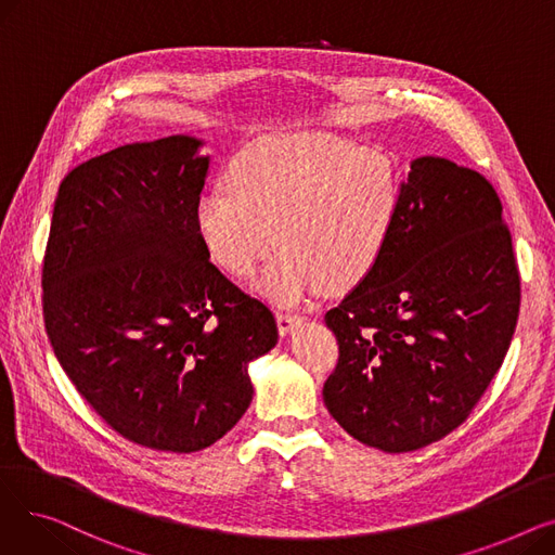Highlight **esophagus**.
Here are the masks:
<instances>
[{
  "instance_id": "esophagus-1",
  "label": "esophagus",
  "mask_w": 555,
  "mask_h": 555,
  "mask_svg": "<svg viewBox=\"0 0 555 555\" xmlns=\"http://www.w3.org/2000/svg\"><path fill=\"white\" fill-rule=\"evenodd\" d=\"M301 322H304L301 314H289V312H279L276 314V324H279L281 335H289Z\"/></svg>"
}]
</instances>
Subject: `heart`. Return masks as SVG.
Instances as JSON below:
<instances>
[{
	"mask_svg": "<svg viewBox=\"0 0 555 555\" xmlns=\"http://www.w3.org/2000/svg\"><path fill=\"white\" fill-rule=\"evenodd\" d=\"M400 197L398 166L383 151L319 132L272 134L233 157L227 189L197 197L195 224L209 254L236 276L249 274L274 238L279 249L254 285L270 301L295 306L373 270Z\"/></svg>",
	"mask_w": 555,
	"mask_h": 555,
	"instance_id": "heart-1",
	"label": "heart"
}]
</instances>
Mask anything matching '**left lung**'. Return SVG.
<instances>
[{
    "instance_id": "obj_1",
    "label": "left lung",
    "mask_w": 555,
    "mask_h": 555,
    "mask_svg": "<svg viewBox=\"0 0 555 555\" xmlns=\"http://www.w3.org/2000/svg\"><path fill=\"white\" fill-rule=\"evenodd\" d=\"M519 314L502 202L473 168L418 157L373 270L326 312L339 360L331 416L364 446L414 452L470 416Z\"/></svg>"
}]
</instances>
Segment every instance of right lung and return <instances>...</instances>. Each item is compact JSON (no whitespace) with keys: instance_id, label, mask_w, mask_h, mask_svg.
Instances as JSON below:
<instances>
[{"instance_id":"right-lung-1","label":"right lung","mask_w":555,"mask_h":555,"mask_svg":"<svg viewBox=\"0 0 555 555\" xmlns=\"http://www.w3.org/2000/svg\"><path fill=\"white\" fill-rule=\"evenodd\" d=\"M202 139L128 143L76 166L57 189L42 268L53 353L124 439L197 452L254 396L249 362L276 346L266 304L209 260L195 204Z\"/></svg>"}]
</instances>
